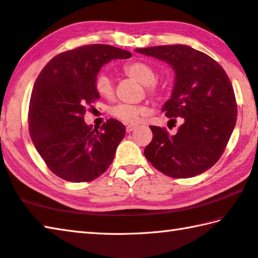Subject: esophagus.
Returning <instances> with one entry per match:
<instances>
[{"label": "esophagus", "mask_w": 258, "mask_h": 258, "mask_svg": "<svg viewBox=\"0 0 258 258\" xmlns=\"http://www.w3.org/2000/svg\"><path fill=\"white\" fill-rule=\"evenodd\" d=\"M135 128H137V126H135V125H127V126H126V132L131 133V132H133Z\"/></svg>", "instance_id": "obj_1"}]
</instances>
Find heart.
I'll use <instances>...</instances> for the list:
<instances>
[{
	"instance_id": "b5f03b06",
	"label": "heart",
	"mask_w": 258,
	"mask_h": 258,
	"mask_svg": "<svg viewBox=\"0 0 258 258\" xmlns=\"http://www.w3.org/2000/svg\"><path fill=\"white\" fill-rule=\"evenodd\" d=\"M126 75L134 78L141 84L145 85L147 93L152 98H157L161 93V89L156 82L157 74L155 68L145 61H133L124 66ZM94 86L97 92L103 98H112L115 87L111 76L104 72H100L94 81ZM147 108L142 104L118 103L110 109V115L113 118L120 120L125 124H137L142 116L147 113Z\"/></svg>"
}]
</instances>
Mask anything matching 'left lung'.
Returning <instances> with one entry per match:
<instances>
[{
    "label": "left lung",
    "instance_id": "obj_1",
    "mask_svg": "<svg viewBox=\"0 0 258 258\" xmlns=\"http://www.w3.org/2000/svg\"><path fill=\"white\" fill-rule=\"evenodd\" d=\"M171 64L175 71L172 98L163 111L171 120L182 117L175 135L150 126L145 156L155 168L174 178L202 174L221 158L237 121L232 84L217 61L187 45H160L135 50Z\"/></svg>",
    "mask_w": 258,
    "mask_h": 258
}]
</instances>
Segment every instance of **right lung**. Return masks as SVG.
<instances>
[{
	"label": "right lung",
	"mask_w": 258,
	"mask_h": 258,
	"mask_svg": "<svg viewBox=\"0 0 258 258\" xmlns=\"http://www.w3.org/2000/svg\"><path fill=\"white\" fill-rule=\"evenodd\" d=\"M131 55L111 45L90 44L59 53L42 69L30 97L28 127L37 152L56 176L91 182L111 165L125 126L110 118L93 130L84 113L100 98L94 86L100 68Z\"/></svg>",
	"instance_id": "1"
}]
</instances>
